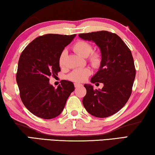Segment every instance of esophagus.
<instances>
[{"mask_svg": "<svg viewBox=\"0 0 155 155\" xmlns=\"http://www.w3.org/2000/svg\"><path fill=\"white\" fill-rule=\"evenodd\" d=\"M74 86H75V88H79V87H82L83 85L81 84H79V83H75L74 84Z\"/></svg>", "mask_w": 155, "mask_h": 155, "instance_id": "34e87169", "label": "esophagus"}]
</instances>
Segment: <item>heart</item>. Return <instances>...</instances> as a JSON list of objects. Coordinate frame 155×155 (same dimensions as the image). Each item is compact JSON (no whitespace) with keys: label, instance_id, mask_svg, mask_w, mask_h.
I'll list each match as a JSON object with an SVG mask.
<instances>
[{"label":"heart","instance_id":"heart-1","mask_svg":"<svg viewBox=\"0 0 155 155\" xmlns=\"http://www.w3.org/2000/svg\"><path fill=\"white\" fill-rule=\"evenodd\" d=\"M73 50L82 57H88V60L94 67H100L101 62V56L97 52H93V45L91 43L84 40L78 41L73 45ZM67 50H63L59 57V65L60 67H64L65 58L67 57ZM91 70L88 68H77L68 75V79L73 82H83L91 74Z\"/></svg>","mask_w":155,"mask_h":155}]
</instances>
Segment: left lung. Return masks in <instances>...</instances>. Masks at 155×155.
Returning a JSON list of instances; mask_svg holds the SVG:
<instances>
[{
    "label": "left lung",
    "mask_w": 155,
    "mask_h": 155,
    "mask_svg": "<svg viewBox=\"0 0 155 155\" xmlns=\"http://www.w3.org/2000/svg\"><path fill=\"white\" fill-rule=\"evenodd\" d=\"M79 37L94 42L100 49V67L91 82L104 84L99 90H94L91 84L84 85L87 94L83 105L91 115L107 117L122 108L131 95L136 74L133 55L121 38L113 33L95 31L80 34Z\"/></svg>",
    "instance_id": "left-lung-1"
}]
</instances>
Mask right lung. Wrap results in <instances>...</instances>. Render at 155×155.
<instances>
[{
  "mask_svg": "<svg viewBox=\"0 0 155 155\" xmlns=\"http://www.w3.org/2000/svg\"><path fill=\"white\" fill-rule=\"evenodd\" d=\"M75 35H41L30 42L20 55L16 73L20 98L25 107L38 117H56L75 89L73 83L67 80H62L55 88L49 84V77L60 71V55Z\"/></svg>",
  "mask_w": 155,
  "mask_h": 155,
  "instance_id": "right-lung-1",
  "label": "right lung"
}]
</instances>
